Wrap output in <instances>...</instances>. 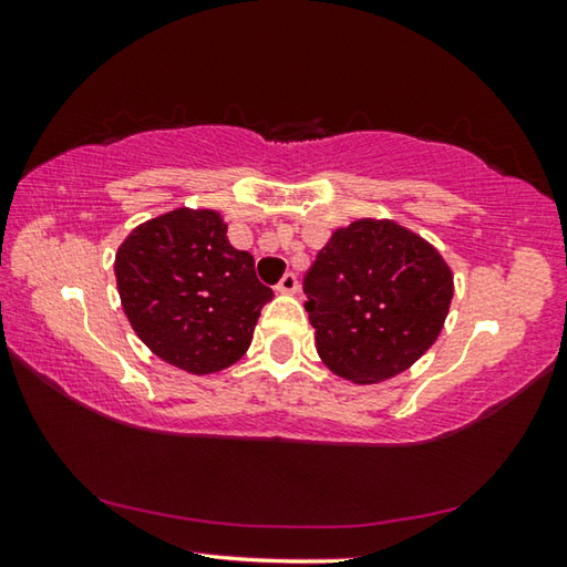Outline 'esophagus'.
I'll use <instances>...</instances> for the list:
<instances>
[{"mask_svg":"<svg viewBox=\"0 0 567 567\" xmlns=\"http://www.w3.org/2000/svg\"><path fill=\"white\" fill-rule=\"evenodd\" d=\"M275 290L280 292V295H295L297 290H300V282H297V275H295V272L282 275V280L277 282Z\"/></svg>","mask_w":567,"mask_h":567,"instance_id":"34e87169","label":"esophagus"}]
</instances>
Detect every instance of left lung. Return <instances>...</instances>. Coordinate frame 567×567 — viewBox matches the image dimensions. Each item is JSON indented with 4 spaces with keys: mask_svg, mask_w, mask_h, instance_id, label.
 Segmentation results:
<instances>
[{
    "mask_svg": "<svg viewBox=\"0 0 567 567\" xmlns=\"http://www.w3.org/2000/svg\"><path fill=\"white\" fill-rule=\"evenodd\" d=\"M443 255L395 219L334 229L305 277L315 348L334 375L375 385L425 354L453 302Z\"/></svg>",
    "mask_w": 567,
    "mask_h": 567,
    "instance_id": "1",
    "label": "left lung"
}]
</instances>
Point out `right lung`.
I'll list each match as a JSON object with an SVG mask.
<instances>
[{
    "instance_id": "obj_1",
    "label": "right lung",
    "mask_w": 567,
    "mask_h": 567,
    "mask_svg": "<svg viewBox=\"0 0 567 567\" xmlns=\"http://www.w3.org/2000/svg\"><path fill=\"white\" fill-rule=\"evenodd\" d=\"M114 277L132 330L172 368L213 375L235 364L272 290L227 239L217 209L177 207L124 237Z\"/></svg>"
}]
</instances>
